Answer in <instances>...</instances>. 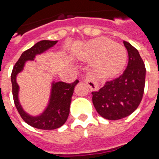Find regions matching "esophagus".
<instances>
[{"mask_svg":"<svg viewBox=\"0 0 159 159\" xmlns=\"http://www.w3.org/2000/svg\"><path fill=\"white\" fill-rule=\"evenodd\" d=\"M85 82H87V84L89 86L91 90H93V91H98V89H99L97 80L93 76H92V75H87V77H86Z\"/></svg>","mask_w":159,"mask_h":159,"instance_id":"1","label":"esophagus"}]
</instances>
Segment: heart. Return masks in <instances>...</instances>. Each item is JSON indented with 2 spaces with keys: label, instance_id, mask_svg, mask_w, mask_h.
I'll list each match as a JSON object with an SVG mask.
<instances>
[{
  "label": "heart",
  "instance_id": "1",
  "mask_svg": "<svg viewBox=\"0 0 159 159\" xmlns=\"http://www.w3.org/2000/svg\"><path fill=\"white\" fill-rule=\"evenodd\" d=\"M82 60L93 62L95 72L100 77H116L125 67L127 59L125 48L107 38H97L87 43L81 55Z\"/></svg>",
  "mask_w": 159,
  "mask_h": 159
}]
</instances>
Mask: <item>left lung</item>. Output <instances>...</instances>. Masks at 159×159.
I'll use <instances>...</instances> for the list:
<instances>
[{"label": "left lung", "mask_w": 159, "mask_h": 159, "mask_svg": "<svg viewBox=\"0 0 159 159\" xmlns=\"http://www.w3.org/2000/svg\"><path fill=\"white\" fill-rule=\"evenodd\" d=\"M128 52V65L123 74L108 81L98 92H92V102L100 116L116 120L132 114L143 98L145 65L139 51L124 41Z\"/></svg>", "instance_id": "8db88e82"}]
</instances>
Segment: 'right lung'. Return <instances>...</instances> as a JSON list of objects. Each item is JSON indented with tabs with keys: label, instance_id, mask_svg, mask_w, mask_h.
<instances>
[{
	"label": "right lung",
	"instance_id": "right-lung-1",
	"mask_svg": "<svg viewBox=\"0 0 159 159\" xmlns=\"http://www.w3.org/2000/svg\"><path fill=\"white\" fill-rule=\"evenodd\" d=\"M57 41L42 40L35 43L33 47L25 51L15 64L11 72L12 94L16 107L21 118L30 126L40 129H55L64 125L67 120L70 111V104L72 101L75 86L79 82L76 80L72 83L63 82H53L51 96L47 108L40 116H31L24 111L18 99L19 86L16 82V76L24 68L25 63L28 60H34L37 54L43 53L53 47Z\"/></svg>",
	"mask_w": 159,
	"mask_h": 159
}]
</instances>
